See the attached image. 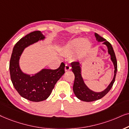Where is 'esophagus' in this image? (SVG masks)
<instances>
[{"label": "esophagus", "mask_w": 129, "mask_h": 129, "mask_svg": "<svg viewBox=\"0 0 129 129\" xmlns=\"http://www.w3.org/2000/svg\"><path fill=\"white\" fill-rule=\"evenodd\" d=\"M71 68V67H70V65L66 64V66H65V71H70Z\"/></svg>", "instance_id": "34e87169"}]
</instances>
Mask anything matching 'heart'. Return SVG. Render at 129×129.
I'll list each match as a JSON object with an SVG mask.
<instances>
[{"label": "heart", "instance_id": "b5f03b06", "mask_svg": "<svg viewBox=\"0 0 129 129\" xmlns=\"http://www.w3.org/2000/svg\"><path fill=\"white\" fill-rule=\"evenodd\" d=\"M89 43L86 40L78 38L70 42L63 48V53L66 54H73L76 53L84 48L88 47Z\"/></svg>", "mask_w": 129, "mask_h": 129}]
</instances>
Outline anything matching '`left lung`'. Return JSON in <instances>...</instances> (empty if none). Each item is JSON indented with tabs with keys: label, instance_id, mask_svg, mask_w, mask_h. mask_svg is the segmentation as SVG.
<instances>
[{
	"label": "left lung",
	"instance_id": "1",
	"mask_svg": "<svg viewBox=\"0 0 129 129\" xmlns=\"http://www.w3.org/2000/svg\"><path fill=\"white\" fill-rule=\"evenodd\" d=\"M95 37L98 42H103V44L107 46L109 54L110 55L111 60L113 62L114 67V74L113 80L107 88L102 92H95L91 90L88 87L85 85L84 82L83 78L81 76V68L80 67V63L79 62H73L71 63L72 71L75 75L74 82L73 85V91L76 97L80 100L86 102H93L102 99L104 95H106L110 90H111L113 84L115 81L116 75L117 71V63L115 53L110 43L106 41L103 38L100 37L99 34L95 33Z\"/></svg>",
	"mask_w": 129,
	"mask_h": 129
}]
</instances>
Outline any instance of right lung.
Returning <instances> with one entry per match:
<instances>
[{"label":"right lung","mask_w":129,"mask_h":129,"mask_svg":"<svg viewBox=\"0 0 129 129\" xmlns=\"http://www.w3.org/2000/svg\"><path fill=\"white\" fill-rule=\"evenodd\" d=\"M44 39L39 30L27 34L15 44L10 60L9 71L13 86L22 97L31 102H39L47 99L56 82L65 73L63 62L58 69H42L32 76L20 70L19 59L24 49Z\"/></svg>","instance_id":"add662e5"}]
</instances>
